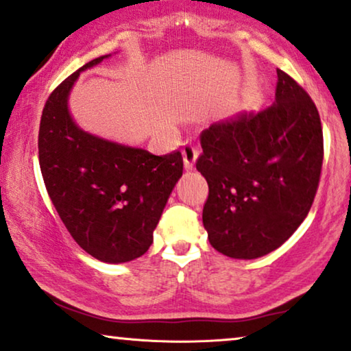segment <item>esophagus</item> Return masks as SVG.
<instances>
[{
  "instance_id": "obj_1",
  "label": "esophagus",
  "mask_w": 351,
  "mask_h": 351,
  "mask_svg": "<svg viewBox=\"0 0 351 351\" xmlns=\"http://www.w3.org/2000/svg\"><path fill=\"white\" fill-rule=\"evenodd\" d=\"M197 154H199V151H197V146L192 145L191 141H186L184 145H182V157H184L186 170L194 169Z\"/></svg>"
}]
</instances>
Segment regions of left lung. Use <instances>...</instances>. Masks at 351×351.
<instances>
[{"label": "left lung", "mask_w": 351, "mask_h": 351, "mask_svg": "<svg viewBox=\"0 0 351 351\" xmlns=\"http://www.w3.org/2000/svg\"><path fill=\"white\" fill-rule=\"evenodd\" d=\"M275 103L200 133L195 162L208 182L204 226L215 250L254 259L285 243L312 208L323 165V128L308 93L276 70Z\"/></svg>", "instance_id": "1"}]
</instances>
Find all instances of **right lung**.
I'll return each mask as SVG.
<instances>
[{
  "label": "right lung",
  "mask_w": 351,
  "mask_h": 351,
  "mask_svg": "<svg viewBox=\"0 0 351 351\" xmlns=\"http://www.w3.org/2000/svg\"><path fill=\"white\" fill-rule=\"evenodd\" d=\"M53 88L39 122V167L62 223L81 248L98 261L121 264L140 258L152 243L167 200L182 175V156H154L140 147L82 132L68 111L79 73Z\"/></svg>",
  "instance_id": "right-lung-1"
}]
</instances>
